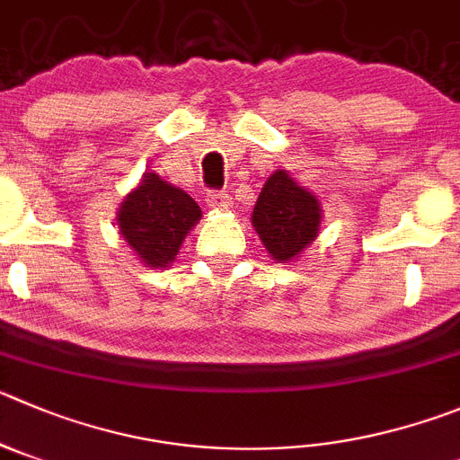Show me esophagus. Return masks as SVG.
Here are the masks:
<instances>
[{"label":"esophagus","mask_w":460,"mask_h":460,"mask_svg":"<svg viewBox=\"0 0 460 460\" xmlns=\"http://www.w3.org/2000/svg\"><path fill=\"white\" fill-rule=\"evenodd\" d=\"M206 204H208V208H231V195L226 190L208 192V195H206Z\"/></svg>","instance_id":"obj_1"}]
</instances>
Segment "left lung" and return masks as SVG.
Wrapping results in <instances>:
<instances>
[{
  "label": "left lung",
  "instance_id": "1",
  "mask_svg": "<svg viewBox=\"0 0 460 460\" xmlns=\"http://www.w3.org/2000/svg\"><path fill=\"white\" fill-rule=\"evenodd\" d=\"M252 225L270 256L277 263H290L320 234V201L288 172L277 170L256 199Z\"/></svg>",
  "mask_w": 460,
  "mask_h": 460
}]
</instances>
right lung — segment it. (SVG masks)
Instances as JSON below:
<instances>
[{"label":"right lung","instance_id":"right-lung-1","mask_svg":"<svg viewBox=\"0 0 460 460\" xmlns=\"http://www.w3.org/2000/svg\"><path fill=\"white\" fill-rule=\"evenodd\" d=\"M199 217L201 210L190 195L147 172L140 186L124 197L118 226L145 268H167Z\"/></svg>","mask_w":460,"mask_h":460}]
</instances>
